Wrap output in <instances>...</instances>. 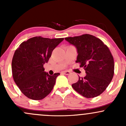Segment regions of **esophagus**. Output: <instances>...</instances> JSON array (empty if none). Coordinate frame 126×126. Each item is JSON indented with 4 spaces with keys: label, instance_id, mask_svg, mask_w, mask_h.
I'll use <instances>...</instances> for the list:
<instances>
[{
    "label": "esophagus",
    "instance_id": "1",
    "mask_svg": "<svg viewBox=\"0 0 126 126\" xmlns=\"http://www.w3.org/2000/svg\"><path fill=\"white\" fill-rule=\"evenodd\" d=\"M62 73L65 75H69L70 73V72L69 71V70H64V71L62 72Z\"/></svg>",
    "mask_w": 126,
    "mask_h": 126
}]
</instances>
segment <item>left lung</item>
Segmentation results:
<instances>
[{"instance_id":"1","label":"left lung","mask_w":126,"mask_h":126,"mask_svg":"<svg viewBox=\"0 0 126 126\" xmlns=\"http://www.w3.org/2000/svg\"><path fill=\"white\" fill-rule=\"evenodd\" d=\"M65 40L76 48V63H80L86 75L79 76L72 86L88 98L98 96L105 90L114 76V62L109 48L100 39L90 34L67 37Z\"/></svg>"}]
</instances>
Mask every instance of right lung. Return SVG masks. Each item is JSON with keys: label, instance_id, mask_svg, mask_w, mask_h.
<instances>
[{"label": "right lung", "instance_id": "right-lung-1", "mask_svg": "<svg viewBox=\"0 0 126 126\" xmlns=\"http://www.w3.org/2000/svg\"><path fill=\"white\" fill-rule=\"evenodd\" d=\"M63 40L35 37L21 43L15 51L12 62L13 78L26 96L40 100L51 92L60 73L49 75L43 66Z\"/></svg>", "mask_w": 126, "mask_h": 126}]
</instances>
